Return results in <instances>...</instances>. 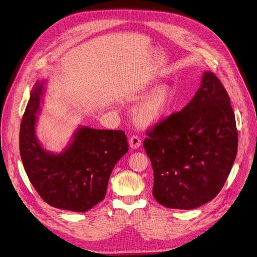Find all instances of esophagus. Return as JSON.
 <instances>
[{"instance_id": "obj_1", "label": "esophagus", "mask_w": 257, "mask_h": 257, "mask_svg": "<svg viewBox=\"0 0 257 257\" xmlns=\"http://www.w3.org/2000/svg\"><path fill=\"white\" fill-rule=\"evenodd\" d=\"M141 144H142V140L139 136H137V134H134V136H132L129 139V145L132 149H137V148L141 146Z\"/></svg>"}]
</instances>
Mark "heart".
<instances>
[{
    "mask_svg": "<svg viewBox=\"0 0 257 257\" xmlns=\"http://www.w3.org/2000/svg\"><path fill=\"white\" fill-rule=\"evenodd\" d=\"M175 91L172 87L164 85L155 89L143 101L137 111V118L142 124H152L165 117L172 109Z\"/></svg>",
    "mask_w": 257,
    "mask_h": 257,
    "instance_id": "b5f03b06",
    "label": "heart"
}]
</instances>
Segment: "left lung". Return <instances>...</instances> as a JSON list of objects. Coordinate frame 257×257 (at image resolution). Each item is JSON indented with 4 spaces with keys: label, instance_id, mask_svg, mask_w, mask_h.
<instances>
[{
    "label": "left lung",
    "instance_id": "1",
    "mask_svg": "<svg viewBox=\"0 0 257 257\" xmlns=\"http://www.w3.org/2000/svg\"><path fill=\"white\" fill-rule=\"evenodd\" d=\"M146 134L143 145L159 204L193 209L220 193L235 160L238 138L228 93L213 73H204L181 111L161 118Z\"/></svg>",
    "mask_w": 257,
    "mask_h": 257
}]
</instances>
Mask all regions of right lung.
Returning a JSON list of instances; mask_svg holds the SVG:
<instances>
[{
  "label": "right lung",
  "mask_w": 257,
  "mask_h": 257,
  "mask_svg": "<svg viewBox=\"0 0 257 257\" xmlns=\"http://www.w3.org/2000/svg\"><path fill=\"white\" fill-rule=\"evenodd\" d=\"M43 83L35 84L21 123L20 152L25 171L49 205L87 211L105 198L112 169L128 152L127 137L123 130L83 127L63 153L47 152L34 133Z\"/></svg>",
  "instance_id": "obj_1"
}]
</instances>
